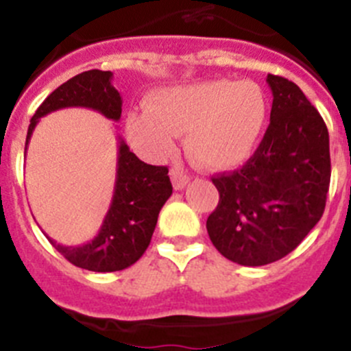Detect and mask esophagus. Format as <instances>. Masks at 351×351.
Listing matches in <instances>:
<instances>
[{
  "mask_svg": "<svg viewBox=\"0 0 351 351\" xmlns=\"http://www.w3.org/2000/svg\"><path fill=\"white\" fill-rule=\"evenodd\" d=\"M170 179H172V184L176 189H184L189 181V178L186 176L184 170L179 169V167H172V169H170Z\"/></svg>",
  "mask_w": 351,
  "mask_h": 351,
  "instance_id": "34e87169",
  "label": "esophagus"
}]
</instances>
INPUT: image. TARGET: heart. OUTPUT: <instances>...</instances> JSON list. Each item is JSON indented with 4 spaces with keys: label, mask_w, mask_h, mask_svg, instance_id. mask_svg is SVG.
Returning <instances> with one entry per match:
<instances>
[{
    "label": "heart",
    "mask_w": 351,
    "mask_h": 351,
    "mask_svg": "<svg viewBox=\"0 0 351 351\" xmlns=\"http://www.w3.org/2000/svg\"><path fill=\"white\" fill-rule=\"evenodd\" d=\"M266 118L265 95L252 82L189 83L156 90L147 108L127 118L128 139L151 160L167 158L176 137L186 136V153L205 170H228L249 158Z\"/></svg>",
    "instance_id": "heart-1"
}]
</instances>
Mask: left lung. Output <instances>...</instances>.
I'll list each match as a JSON object with an SVG mask.
<instances>
[{"label": "left lung", "mask_w": 351, "mask_h": 351, "mask_svg": "<svg viewBox=\"0 0 351 351\" xmlns=\"http://www.w3.org/2000/svg\"><path fill=\"white\" fill-rule=\"evenodd\" d=\"M269 125L242 169L214 176L219 204L208 215L212 243L242 266H265L295 249L326 208L330 182L329 132L295 83L266 78Z\"/></svg>", "instance_id": "8db88e82"}]
</instances>
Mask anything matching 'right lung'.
<instances>
[{
	"label": "right lung",
	"mask_w": 351,
	"mask_h": 351,
	"mask_svg": "<svg viewBox=\"0 0 351 351\" xmlns=\"http://www.w3.org/2000/svg\"><path fill=\"white\" fill-rule=\"evenodd\" d=\"M111 71H85L53 90L31 118L25 149L40 118L57 109L80 106L95 109L109 120H120L123 101L120 92L111 85ZM170 195L169 169L141 162L120 137L114 193L97 237L76 247L48 240L78 268L99 273L120 271L139 261L147 249L160 210Z\"/></svg>",
	"instance_id": "add662e5"
}]
</instances>
